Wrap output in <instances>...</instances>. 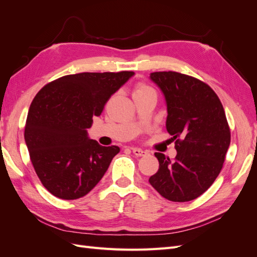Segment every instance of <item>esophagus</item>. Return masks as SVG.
Here are the masks:
<instances>
[{"mask_svg": "<svg viewBox=\"0 0 257 257\" xmlns=\"http://www.w3.org/2000/svg\"><path fill=\"white\" fill-rule=\"evenodd\" d=\"M132 151H133V153L136 155V157H144V155L147 154L146 151L138 149V148H132Z\"/></svg>", "mask_w": 257, "mask_h": 257, "instance_id": "esophagus-1", "label": "esophagus"}]
</instances>
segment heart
Listing matches in <instances>:
<instances>
[{"label":"heart","mask_w":257,"mask_h":257,"mask_svg":"<svg viewBox=\"0 0 257 257\" xmlns=\"http://www.w3.org/2000/svg\"><path fill=\"white\" fill-rule=\"evenodd\" d=\"M153 90L152 88H150L149 85H147L145 83H138L136 85V88L134 90V94L133 95H137V94H144V93Z\"/></svg>","instance_id":"obj_1"}]
</instances>
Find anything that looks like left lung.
Returning a JSON list of instances; mask_svg holds the SVG:
<instances>
[{"mask_svg":"<svg viewBox=\"0 0 257 257\" xmlns=\"http://www.w3.org/2000/svg\"><path fill=\"white\" fill-rule=\"evenodd\" d=\"M167 104V132L174 136V161L155 152L159 170L149 182L172 201L197 198L219 176L230 144V130L221 100L207 83L177 72H155Z\"/></svg>","mask_w":257,"mask_h":257,"instance_id":"obj_1","label":"left lung"}]
</instances>
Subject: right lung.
I'll list each match as a JSON object with an SVG mask.
<instances>
[{
    "label": "right lung",
    "mask_w": 257,
    "mask_h": 257,
    "mask_svg": "<svg viewBox=\"0 0 257 257\" xmlns=\"http://www.w3.org/2000/svg\"><path fill=\"white\" fill-rule=\"evenodd\" d=\"M135 73H79L53 80L31 103L25 128L30 159L42 184L61 199L80 198L105 175L116 146L88 137L93 116Z\"/></svg>",
    "instance_id": "right-lung-1"
}]
</instances>
